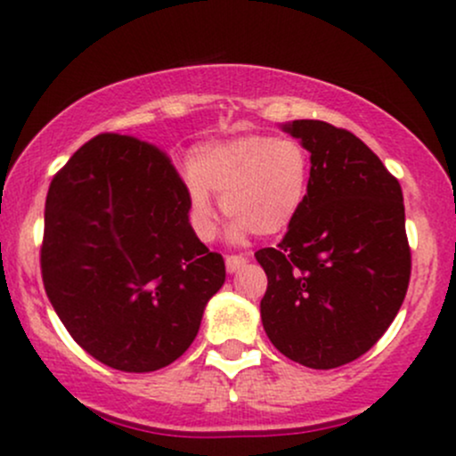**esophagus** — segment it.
<instances>
[{
    "instance_id": "obj_1",
    "label": "esophagus",
    "mask_w": 456,
    "mask_h": 456,
    "mask_svg": "<svg viewBox=\"0 0 456 456\" xmlns=\"http://www.w3.org/2000/svg\"><path fill=\"white\" fill-rule=\"evenodd\" d=\"M244 264H246L244 255H227V257H224V265H227L229 272L240 270Z\"/></svg>"
}]
</instances>
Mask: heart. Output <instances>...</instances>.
<instances>
[{
  "instance_id": "1",
  "label": "heart",
  "mask_w": 456,
  "mask_h": 456,
  "mask_svg": "<svg viewBox=\"0 0 456 456\" xmlns=\"http://www.w3.org/2000/svg\"><path fill=\"white\" fill-rule=\"evenodd\" d=\"M188 216L201 238L212 233V201L233 218L232 235H276L291 227L305 206L311 154L300 141L242 134L197 145L188 159Z\"/></svg>"
}]
</instances>
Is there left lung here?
I'll list each match as a JSON object with an SVG mask.
<instances>
[{
    "label": "left lung",
    "instance_id": "obj_1",
    "mask_svg": "<svg viewBox=\"0 0 456 456\" xmlns=\"http://www.w3.org/2000/svg\"><path fill=\"white\" fill-rule=\"evenodd\" d=\"M311 151L305 206L276 248L261 322L282 355L337 369L369 352L405 300L411 250L401 184L369 145L319 119L285 126Z\"/></svg>",
    "mask_w": 456,
    "mask_h": 456
}]
</instances>
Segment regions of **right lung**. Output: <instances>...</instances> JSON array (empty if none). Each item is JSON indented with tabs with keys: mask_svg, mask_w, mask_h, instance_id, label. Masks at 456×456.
I'll use <instances>...</instances> for the list:
<instances>
[{
	"mask_svg": "<svg viewBox=\"0 0 456 456\" xmlns=\"http://www.w3.org/2000/svg\"><path fill=\"white\" fill-rule=\"evenodd\" d=\"M45 291L70 337L124 373L171 364L195 341L224 261L188 223L167 151L101 133L57 171L40 246Z\"/></svg>",
	"mask_w": 456,
	"mask_h": 456,
	"instance_id": "obj_1",
	"label": "right lung"
}]
</instances>
